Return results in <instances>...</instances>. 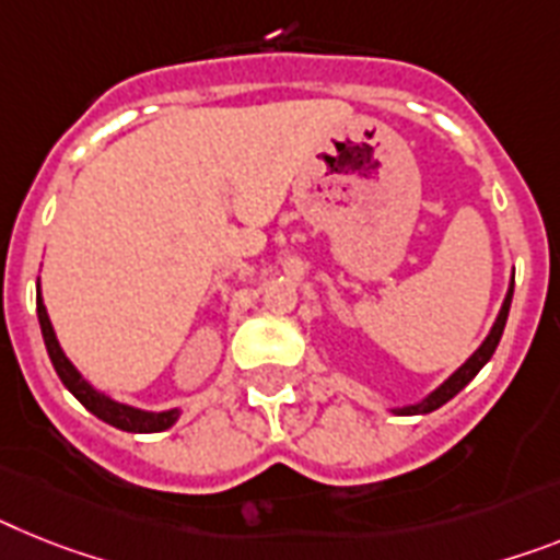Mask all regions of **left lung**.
I'll use <instances>...</instances> for the list:
<instances>
[{
    "mask_svg": "<svg viewBox=\"0 0 560 560\" xmlns=\"http://www.w3.org/2000/svg\"><path fill=\"white\" fill-rule=\"evenodd\" d=\"M510 304H512V288H510V293H506L504 307H501V313H498L495 324H492L490 336H487V341H483V345L478 347V350L472 352V355H469L467 364H462V368L455 370V373L450 375L447 382L441 384V387L435 389L432 396H427L421 404H412V407H404V410H396L398 416H418V412H432V410H439L441 404H447L453 396H458V393H462V389L467 387V384L472 382V378H476L478 370H481L483 364H487V361L492 359V352H495L498 341H501V332H504L506 316H510Z\"/></svg>",
    "mask_w": 560,
    "mask_h": 560,
    "instance_id": "8db88e82",
    "label": "left lung"
}]
</instances>
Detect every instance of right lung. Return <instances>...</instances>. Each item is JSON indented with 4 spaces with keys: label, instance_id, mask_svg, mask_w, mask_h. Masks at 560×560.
Segmentation results:
<instances>
[{
    "label": "right lung",
    "instance_id": "add662e5",
    "mask_svg": "<svg viewBox=\"0 0 560 560\" xmlns=\"http://www.w3.org/2000/svg\"><path fill=\"white\" fill-rule=\"evenodd\" d=\"M36 316H39V327H42V338H45V347H48V355L54 361V370L56 375L62 378L65 387L79 398V401L88 407L96 418L107 421L110 427H119L125 432H162L176 421V410L171 412H144V410H133L128 404H116L110 401L107 396L96 393L91 384L84 382L82 375L77 373V368L70 364L68 355L62 352L59 341H56V332L50 327V318H48V310L42 304V295L36 299Z\"/></svg>",
    "mask_w": 560,
    "mask_h": 560
}]
</instances>
